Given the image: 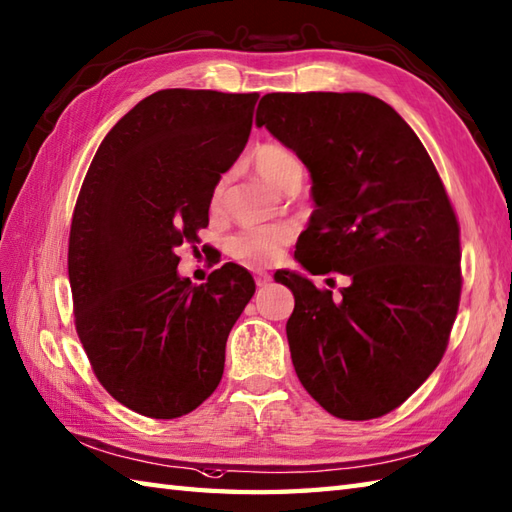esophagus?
Masks as SVG:
<instances>
[{
	"instance_id": "34e87169",
	"label": "esophagus",
	"mask_w": 512,
	"mask_h": 512,
	"mask_svg": "<svg viewBox=\"0 0 512 512\" xmlns=\"http://www.w3.org/2000/svg\"><path fill=\"white\" fill-rule=\"evenodd\" d=\"M270 273H266V270H255V284L259 286V288H264V286H268L270 284Z\"/></svg>"
}]
</instances>
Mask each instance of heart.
Returning a JSON list of instances; mask_svg holds the SVG:
<instances>
[{
  "mask_svg": "<svg viewBox=\"0 0 512 512\" xmlns=\"http://www.w3.org/2000/svg\"><path fill=\"white\" fill-rule=\"evenodd\" d=\"M253 165L259 176L277 189L295 191L303 180V162L279 143L259 145L253 154ZM224 200V180H217L211 191V209L217 211ZM297 228L292 224H266V226H250L244 231L235 233L228 239V255L242 264H270L281 255V250L295 242Z\"/></svg>",
  "mask_w": 512,
  "mask_h": 512,
  "instance_id": "1",
  "label": "heart"
}]
</instances>
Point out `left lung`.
Here are the masks:
<instances>
[{
	"mask_svg": "<svg viewBox=\"0 0 512 512\" xmlns=\"http://www.w3.org/2000/svg\"><path fill=\"white\" fill-rule=\"evenodd\" d=\"M303 160L314 209L295 257L332 290L279 270L295 295L286 323L308 394L341 420L400 407L447 352L462 295L460 222L427 149L400 114L363 92H273L257 107Z\"/></svg>",
	"mask_w": 512,
	"mask_h": 512,
	"instance_id": "left-lung-1",
	"label": "left lung"
}]
</instances>
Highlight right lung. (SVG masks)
<instances>
[{
	"label": "right lung",
	"instance_id": "obj_1",
	"mask_svg": "<svg viewBox=\"0 0 512 512\" xmlns=\"http://www.w3.org/2000/svg\"><path fill=\"white\" fill-rule=\"evenodd\" d=\"M257 99L160 90L112 127L85 173L68 242L74 328L107 394L140 416L180 418L213 394L255 295L233 262L200 286L176 268L209 226L211 191L244 151Z\"/></svg>",
	"mask_w": 512,
	"mask_h": 512
}]
</instances>
